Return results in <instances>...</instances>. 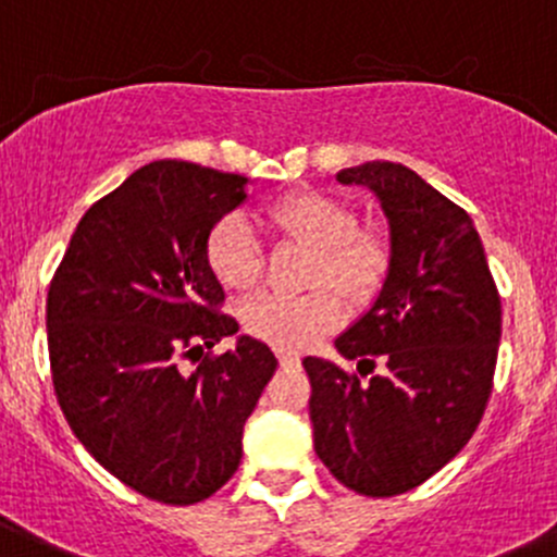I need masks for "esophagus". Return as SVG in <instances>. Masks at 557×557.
Masks as SVG:
<instances>
[{
	"mask_svg": "<svg viewBox=\"0 0 557 557\" xmlns=\"http://www.w3.org/2000/svg\"><path fill=\"white\" fill-rule=\"evenodd\" d=\"M277 358L280 367H296V363H299V356H296L294 350H283V347H277Z\"/></svg>",
	"mask_w": 557,
	"mask_h": 557,
	"instance_id": "obj_1",
	"label": "esophagus"
}]
</instances>
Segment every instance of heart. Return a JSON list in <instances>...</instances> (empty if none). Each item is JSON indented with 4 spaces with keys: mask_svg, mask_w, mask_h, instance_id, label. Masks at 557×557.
Here are the masks:
<instances>
[{
    "mask_svg": "<svg viewBox=\"0 0 557 557\" xmlns=\"http://www.w3.org/2000/svg\"><path fill=\"white\" fill-rule=\"evenodd\" d=\"M258 223L280 237L312 247L310 285H323L305 296L258 294L243 307V325L256 339L283 350L310 345L334 329L345 314L331 282L350 299H369L383 288L393 261V245L377 223H356V210L329 194H290L258 212ZM207 263L228 290H250L261 277V243L243 212L221 218L207 239Z\"/></svg>",
    "mask_w": 557,
    "mask_h": 557,
    "instance_id": "obj_1",
    "label": "heart"
}]
</instances>
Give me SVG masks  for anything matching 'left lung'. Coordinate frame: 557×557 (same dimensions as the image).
<instances>
[{
	"instance_id": "left-lung-1",
	"label": "left lung",
	"mask_w": 557,
	"mask_h": 557,
	"mask_svg": "<svg viewBox=\"0 0 557 557\" xmlns=\"http://www.w3.org/2000/svg\"><path fill=\"white\" fill-rule=\"evenodd\" d=\"M367 185L393 261L372 310L336 339L358 372L305 358L314 453L345 487L385 498L463 450L493 391L502 299L469 212L393 161L336 174Z\"/></svg>"
}]
</instances>
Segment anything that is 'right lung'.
Wrapping results in <instances>:
<instances>
[{
  "label": "right lung",
  "mask_w": 557,
  "mask_h": 557,
  "mask_svg": "<svg viewBox=\"0 0 557 557\" xmlns=\"http://www.w3.org/2000/svg\"><path fill=\"white\" fill-rule=\"evenodd\" d=\"M245 183L153 161L91 205L50 280V372L66 423L123 485L172 507L232 480L245 420L277 369L252 336L212 352L239 323L221 312L207 239L243 205Z\"/></svg>",
  "instance_id": "1"
}]
</instances>
